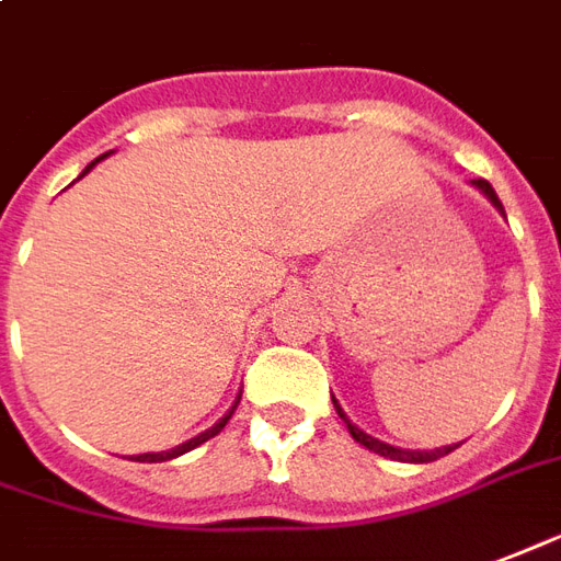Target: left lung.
Here are the masks:
<instances>
[{
	"instance_id": "1",
	"label": "left lung",
	"mask_w": 561,
	"mask_h": 561,
	"mask_svg": "<svg viewBox=\"0 0 561 561\" xmlns=\"http://www.w3.org/2000/svg\"><path fill=\"white\" fill-rule=\"evenodd\" d=\"M472 185H476L481 194L488 196L499 215H505V208H502V203H499L496 191L490 187V182H484V179H476ZM334 410H337V415L343 419V424H346V431H350V436H353L355 443L365 445L367 451L379 454V457L400 460V463H433V460H439V457H445V454H451L454 448H460V445H463V443H454V445H443V448H431V451H419V448H415V451H412V448H398V445H388V443H382V439H374L370 433H365L362 427H358V424H353V421H350V415L341 410V403H337V400H334Z\"/></svg>"
}]
</instances>
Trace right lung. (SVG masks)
I'll return each mask as SVG.
<instances>
[{"mask_svg": "<svg viewBox=\"0 0 561 561\" xmlns=\"http://www.w3.org/2000/svg\"><path fill=\"white\" fill-rule=\"evenodd\" d=\"M107 154H110V151H107ZM107 154H101V158H95V161L89 163V167H85L83 173H80V179H83V175L89 173V170H92V167H95V163H101V161H104V158H107ZM239 400H241V394H239V398H236V403H232V407H230V412H227V415H224V419H218V421H215V424H211V427H208V431H203V433H199V436H194V439H187V443L175 445V448H170V451L134 454V457H130V460H137V463H163V460H173V457H182V454L194 451L196 445L208 443V439H211V436H218V433L224 431V427H227V421L232 419V412H236V407H239Z\"/></svg>", "mask_w": 561, "mask_h": 561, "instance_id": "1", "label": "right lung"}]
</instances>
